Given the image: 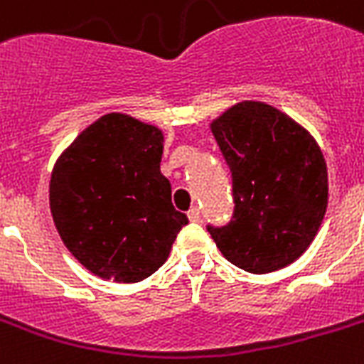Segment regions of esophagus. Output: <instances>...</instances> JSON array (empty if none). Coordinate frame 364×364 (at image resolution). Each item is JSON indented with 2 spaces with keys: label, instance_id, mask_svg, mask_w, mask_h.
<instances>
[{
  "label": "esophagus",
  "instance_id": "esophagus-1",
  "mask_svg": "<svg viewBox=\"0 0 364 364\" xmlns=\"http://www.w3.org/2000/svg\"><path fill=\"white\" fill-rule=\"evenodd\" d=\"M187 215H188V219H191V221H200V218H202V213H200V210H198V208H191Z\"/></svg>",
  "mask_w": 364,
  "mask_h": 364
}]
</instances>
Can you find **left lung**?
I'll use <instances>...</instances> for the list:
<instances>
[{
    "label": "left lung",
    "instance_id": "1",
    "mask_svg": "<svg viewBox=\"0 0 364 364\" xmlns=\"http://www.w3.org/2000/svg\"><path fill=\"white\" fill-rule=\"evenodd\" d=\"M232 179V218L206 225L221 254L254 274L273 273L309 248L328 204L315 139L265 102L244 101L212 124Z\"/></svg>",
    "mask_w": 364,
    "mask_h": 364
}]
</instances>
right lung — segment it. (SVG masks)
Masks as SVG:
<instances>
[{
  "instance_id": "1",
  "label": "right lung",
  "mask_w": 364,
  "mask_h": 364,
  "mask_svg": "<svg viewBox=\"0 0 364 364\" xmlns=\"http://www.w3.org/2000/svg\"><path fill=\"white\" fill-rule=\"evenodd\" d=\"M162 141L158 127L112 112L83 129L55 164L53 221L72 256L101 279L151 277L188 223L160 171Z\"/></svg>"
}]
</instances>
